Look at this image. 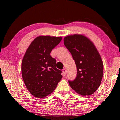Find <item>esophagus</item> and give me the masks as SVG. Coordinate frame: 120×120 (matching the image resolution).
<instances>
[{
  "label": "esophagus",
  "instance_id": "1",
  "mask_svg": "<svg viewBox=\"0 0 120 120\" xmlns=\"http://www.w3.org/2000/svg\"><path fill=\"white\" fill-rule=\"evenodd\" d=\"M62 72H63V76H65V75H66V71L65 69V68L63 69Z\"/></svg>",
  "mask_w": 120,
  "mask_h": 120
}]
</instances>
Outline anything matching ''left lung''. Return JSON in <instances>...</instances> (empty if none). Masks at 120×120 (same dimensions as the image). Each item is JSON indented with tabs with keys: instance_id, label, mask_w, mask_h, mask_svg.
<instances>
[{
	"instance_id": "8db88e82",
	"label": "left lung",
	"mask_w": 120,
	"mask_h": 120,
	"mask_svg": "<svg viewBox=\"0 0 120 120\" xmlns=\"http://www.w3.org/2000/svg\"><path fill=\"white\" fill-rule=\"evenodd\" d=\"M64 43L72 54L77 68L76 77L68 81L73 90L82 95H90L99 87L103 75V64L94 44L86 36H67Z\"/></svg>"
}]
</instances>
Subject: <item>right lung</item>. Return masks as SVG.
<instances>
[{
  "label": "right lung",
  "mask_w": 120,
  "mask_h": 120,
  "mask_svg": "<svg viewBox=\"0 0 120 120\" xmlns=\"http://www.w3.org/2000/svg\"><path fill=\"white\" fill-rule=\"evenodd\" d=\"M62 37L39 36L27 48L22 62V74L30 93L37 98L51 94L61 80L62 71L56 68V60L50 52Z\"/></svg>",
  "instance_id": "right-lung-1"
}]
</instances>
